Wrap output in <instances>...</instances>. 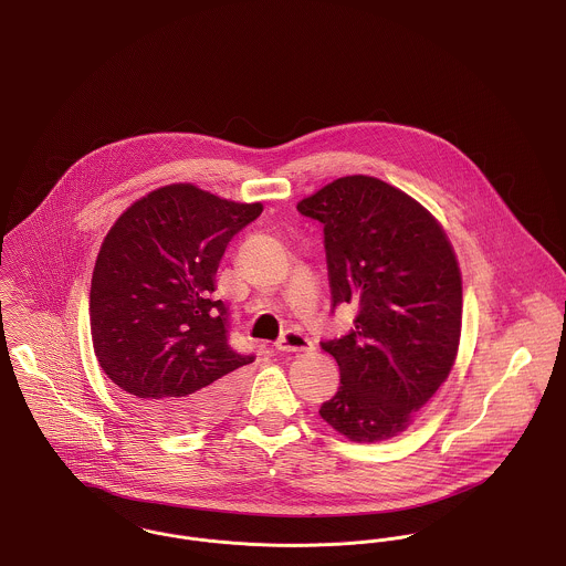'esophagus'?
<instances>
[{"instance_id":"34e87169","label":"esophagus","mask_w":566,"mask_h":566,"mask_svg":"<svg viewBox=\"0 0 566 566\" xmlns=\"http://www.w3.org/2000/svg\"><path fill=\"white\" fill-rule=\"evenodd\" d=\"M276 350L279 353H308L313 350V342L307 335L296 333V331H287L279 342H276Z\"/></svg>"}]
</instances>
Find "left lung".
<instances>
[{"mask_svg":"<svg viewBox=\"0 0 566 566\" xmlns=\"http://www.w3.org/2000/svg\"><path fill=\"white\" fill-rule=\"evenodd\" d=\"M296 209L324 227L333 311L357 308L348 335L319 342L342 376L319 415L350 441L391 439L457 359L463 287L454 251L423 207L374 177H342Z\"/></svg>","mask_w":566,"mask_h":566,"instance_id":"obj_1","label":"left lung"}]
</instances>
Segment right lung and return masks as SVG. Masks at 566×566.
Returning <instances> with one entry per match:
<instances>
[{
	"label": "right lung",
	"mask_w": 566,
	"mask_h": 566,
	"mask_svg": "<svg viewBox=\"0 0 566 566\" xmlns=\"http://www.w3.org/2000/svg\"><path fill=\"white\" fill-rule=\"evenodd\" d=\"M261 209L172 184L136 201L103 240L91 285L95 355L168 430L222 419L240 369L255 360L229 344L231 315L213 292L229 242Z\"/></svg>",
	"instance_id": "1"
}]
</instances>
